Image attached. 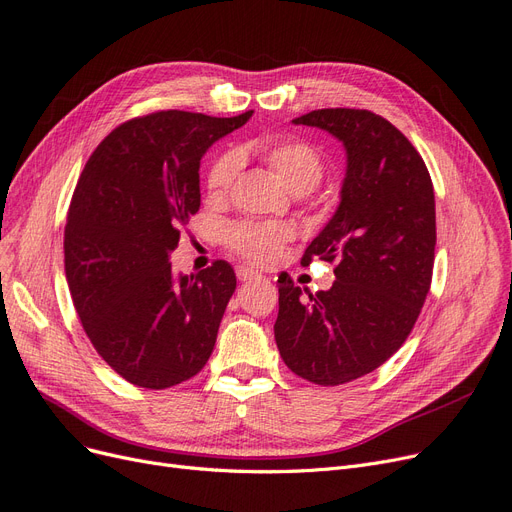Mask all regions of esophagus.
<instances>
[{
    "label": "esophagus",
    "instance_id": "34e87169",
    "mask_svg": "<svg viewBox=\"0 0 512 512\" xmlns=\"http://www.w3.org/2000/svg\"><path fill=\"white\" fill-rule=\"evenodd\" d=\"M236 276H238V280H255V278H261L259 272H255V270H251V268H244V266H238V268H236Z\"/></svg>",
    "mask_w": 512,
    "mask_h": 512
}]
</instances>
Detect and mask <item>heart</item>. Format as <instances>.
<instances>
[{"label": "heart", "mask_w": 512, "mask_h": 512, "mask_svg": "<svg viewBox=\"0 0 512 512\" xmlns=\"http://www.w3.org/2000/svg\"><path fill=\"white\" fill-rule=\"evenodd\" d=\"M261 160L268 164L272 173L282 181L291 194L304 196L320 183L325 173L323 156L318 149L304 141H276L255 147ZM236 151L221 154L211 170H208L206 187L213 196H221L232 185L238 170ZM291 238V230L282 223H238L227 230V246L236 251L246 261L266 266L274 261L282 249V244Z\"/></svg>", "instance_id": "b5f03b06"}]
</instances>
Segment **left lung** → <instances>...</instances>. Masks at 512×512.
<instances>
[{"instance_id": "1", "label": "left lung", "mask_w": 512, "mask_h": 512, "mask_svg": "<svg viewBox=\"0 0 512 512\" xmlns=\"http://www.w3.org/2000/svg\"><path fill=\"white\" fill-rule=\"evenodd\" d=\"M293 124L342 141L346 177L301 259L335 261L333 287L312 295L278 278L274 337L295 375L337 386L384 365L420 316L437 244L434 189L415 147L373 111L316 109Z\"/></svg>"}]
</instances>
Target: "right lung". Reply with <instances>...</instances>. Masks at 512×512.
I'll return each instance as SVG.
<instances>
[{"label":"right lung","instance_id":"add662e5","mask_svg":"<svg viewBox=\"0 0 512 512\" xmlns=\"http://www.w3.org/2000/svg\"><path fill=\"white\" fill-rule=\"evenodd\" d=\"M251 116L149 113L111 130L84 166L65 225L67 285L92 346L130 384L177 386L215 348L234 268L185 276L168 259L200 208L206 149Z\"/></svg>","mask_w":512,"mask_h":512}]
</instances>
